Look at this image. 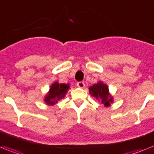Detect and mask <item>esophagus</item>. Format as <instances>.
Segmentation results:
<instances>
[{"instance_id": "34e87169", "label": "esophagus", "mask_w": 154, "mask_h": 154, "mask_svg": "<svg viewBox=\"0 0 154 154\" xmlns=\"http://www.w3.org/2000/svg\"><path fill=\"white\" fill-rule=\"evenodd\" d=\"M77 85L78 88H83L84 87H85V82H84V81H79V82H77Z\"/></svg>"}]
</instances>
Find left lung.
Returning <instances> with one entry per match:
<instances>
[{"instance_id":"left-lung-1","label":"left lung","mask_w":154,"mask_h":154,"mask_svg":"<svg viewBox=\"0 0 154 154\" xmlns=\"http://www.w3.org/2000/svg\"><path fill=\"white\" fill-rule=\"evenodd\" d=\"M89 93L97 98V100H100L101 103H103L105 107L110 106L113 102V98L110 95L108 87L101 81L89 87Z\"/></svg>"}]
</instances>
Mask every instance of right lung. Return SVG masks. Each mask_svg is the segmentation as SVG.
<instances>
[{
  "mask_svg": "<svg viewBox=\"0 0 154 154\" xmlns=\"http://www.w3.org/2000/svg\"><path fill=\"white\" fill-rule=\"evenodd\" d=\"M69 88V85L66 84H59L54 82L50 88V91L45 97V103L48 105H54L61 99L64 98L66 92Z\"/></svg>",
  "mask_w": 154,
  "mask_h": 154,
  "instance_id": "1",
  "label": "right lung"
}]
</instances>
